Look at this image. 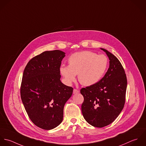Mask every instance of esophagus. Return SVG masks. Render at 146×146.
<instances>
[{
  "instance_id": "esophagus-1",
  "label": "esophagus",
  "mask_w": 146,
  "mask_h": 146,
  "mask_svg": "<svg viewBox=\"0 0 146 146\" xmlns=\"http://www.w3.org/2000/svg\"><path fill=\"white\" fill-rule=\"evenodd\" d=\"M79 92H80V91L79 90H77V89H74L73 90V94H78V93H79Z\"/></svg>"
}]
</instances>
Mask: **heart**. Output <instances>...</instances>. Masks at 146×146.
Returning <instances> with one entry per match:
<instances>
[{"label":"heart","instance_id":"heart-1","mask_svg":"<svg viewBox=\"0 0 146 146\" xmlns=\"http://www.w3.org/2000/svg\"><path fill=\"white\" fill-rule=\"evenodd\" d=\"M69 66L62 65L61 74L66 82L70 84L78 74L79 82L83 85L91 86L98 83L104 75L109 60L105 55L85 51L72 54L68 59Z\"/></svg>","mask_w":146,"mask_h":146}]
</instances>
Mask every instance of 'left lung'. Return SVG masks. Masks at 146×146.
I'll use <instances>...</instances> for the list:
<instances>
[{"label": "left lung", "instance_id": "1", "mask_svg": "<svg viewBox=\"0 0 146 146\" xmlns=\"http://www.w3.org/2000/svg\"><path fill=\"white\" fill-rule=\"evenodd\" d=\"M100 49L107 55L110 67L98 83L80 91L84 98L83 116L96 127L110 125L118 116L124 107L127 88L126 76L120 61L107 50Z\"/></svg>", "mask_w": 146, "mask_h": 146}]
</instances>
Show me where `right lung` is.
I'll use <instances>...</instances> for the list:
<instances>
[{
	"label": "right lung",
	"instance_id": "right-lung-1",
	"mask_svg": "<svg viewBox=\"0 0 146 146\" xmlns=\"http://www.w3.org/2000/svg\"><path fill=\"white\" fill-rule=\"evenodd\" d=\"M65 53L44 51L31 58L23 76L21 98L31 121L38 127L51 130L63 119L64 107L73 88L61 81L60 68Z\"/></svg>",
	"mask_w": 146,
	"mask_h": 146
}]
</instances>
